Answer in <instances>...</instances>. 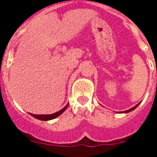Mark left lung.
Segmentation results:
<instances>
[{
  "label": "left lung",
  "instance_id": "left-lung-1",
  "mask_svg": "<svg viewBox=\"0 0 157 157\" xmlns=\"http://www.w3.org/2000/svg\"><path fill=\"white\" fill-rule=\"evenodd\" d=\"M139 103H138V104H137L136 106H134V107H132V108H130V109H129V110H127V111H124V112H125V113H126V112H131V111H133V110H134V109H135V108H136V107H138V106H139Z\"/></svg>",
  "mask_w": 157,
  "mask_h": 157
}]
</instances>
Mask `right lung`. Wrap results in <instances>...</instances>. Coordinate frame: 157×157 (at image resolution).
<instances>
[{
  "mask_svg": "<svg viewBox=\"0 0 157 157\" xmlns=\"http://www.w3.org/2000/svg\"><path fill=\"white\" fill-rule=\"evenodd\" d=\"M68 104H67L65 107L63 108L62 110L59 111V112H55V113H53V114H50V115H35V114H32L30 113V115H32L33 117H35L36 119L38 120H40V121H50V120H53V119H55L56 117H58L59 116L63 113V112L67 109V107Z\"/></svg>",
  "mask_w": 157,
  "mask_h": 157,
  "instance_id": "right-lung-1",
  "label": "right lung"
}]
</instances>
